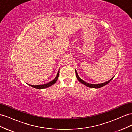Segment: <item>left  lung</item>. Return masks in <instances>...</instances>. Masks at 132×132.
<instances>
[{
	"label": "left lung",
	"instance_id": "8db88e82",
	"mask_svg": "<svg viewBox=\"0 0 132 132\" xmlns=\"http://www.w3.org/2000/svg\"><path fill=\"white\" fill-rule=\"evenodd\" d=\"M75 74H76V77H77V79L78 80V81L79 82H80L81 83H82V84L85 85V86H87V87H91V88H95V89H98V88H100V87H101L103 86H105L106 85H107L108 83H109L113 79V78H114V77L113 78H112L110 80H109V81H107L106 82H103V83H100V84H90V83H88L87 82L85 81H84L83 80H82L79 77V76L78 75V73L77 70H76V69H75Z\"/></svg>",
	"mask_w": 132,
	"mask_h": 132
}]
</instances>
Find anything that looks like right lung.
I'll use <instances>...</instances> for the list:
<instances>
[{
    "mask_svg": "<svg viewBox=\"0 0 132 132\" xmlns=\"http://www.w3.org/2000/svg\"><path fill=\"white\" fill-rule=\"evenodd\" d=\"M59 70L58 71V73L55 78L52 81H50V82H48L47 84H42V85H30L29 84L30 86L34 87V88L37 89H45L47 88V87H48L51 86H52V85H53L54 84H55L56 82V81H57L58 77H59Z\"/></svg>",
    "mask_w": 132,
    "mask_h": 132,
    "instance_id": "obj_1",
    "label": "right lung"
}]
</instances>
